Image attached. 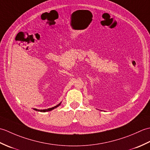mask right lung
I'll list each match as a JSON object with an SVG mask.
<instances>
[{
  "instance_id": "right-lung-1",
  "label": "right lung",
  "mask_w": 150,
  "mask_h": 150,
  "mask_svg": "<svg viewBox=\"0 0 150 150\" xmlns=\"http://www.w3.org/2000/svg\"><path fill=\"white\" fill-rule=\"evenodd\" d=\"M60 104H61V103H59L58 105H57V106H54V107H53V108H48V109H45V110H37V109H33V110H36V111H40V112H46V111H52V110H53V109H55V108H57L58 106H59L60 105Z\"/></svg>"
}]
</instances>
